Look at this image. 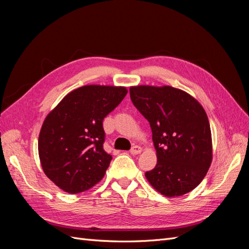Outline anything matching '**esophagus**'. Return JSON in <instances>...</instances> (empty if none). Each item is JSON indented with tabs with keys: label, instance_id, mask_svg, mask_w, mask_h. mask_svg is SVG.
Wrapping results in <instances>:
<instances>
[{
	"label": "esophagus",
	"instance_id": "esophagus-1",
	"mask_svg": "<svg viewBox=\"0 0 249 249\" xmlns=\"http://www.w3.org/2000/svg\"><path fill=\"white\" fill-rule=\"evenodd\" d=\"M142 152V148L139 146V145H134L132 148H131V154L132 155H138Z\"/></svg>",
	"mask_w": 249,
	"mask_h": 249
}]
</instances>
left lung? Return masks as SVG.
<instances>
[{
	"label": "left lung",
	"mask_w": 249,
	"mask_h": 249,
	"mask_svg": "<svg viewBox=\"0 0 249 249\" xmlns=\"http://www.w3.org/2000/svg\"><path fill=\"white\" fill-rule=\"evenodd\" d=\"M134 106L149 123L157 165L145 172L155 189L167 197L196 188L212 162V136L201 105L171 86H132Z\"/></svg>",
	"instance_id": "1"
}]
</instances>
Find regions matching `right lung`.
I'll list each match as a JSON object with an SVG mask.
<instances>
[{
	"mask_svg": "<svg viewBox=\"0 0 249 249\" xmlns=\"http://www.w3.org/2000/svg\"><path fill=\"white\" fill-rule=\"evenodd\" d=\"M125 87L86 85L72 90L44 119L38 154L46 176L67 193L92 188L112 160L104 150L103 120L126 95Z\"/></svg>",
	"mask_w": 249,
	"mask_h": 249,
	"instance_id": "right-lung-1",
	"label": "right lung"
}]
</instances>
